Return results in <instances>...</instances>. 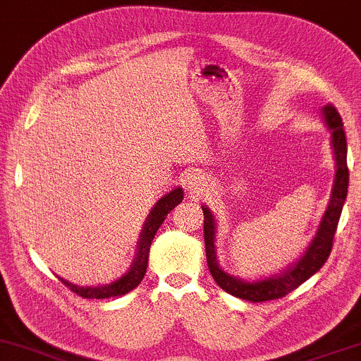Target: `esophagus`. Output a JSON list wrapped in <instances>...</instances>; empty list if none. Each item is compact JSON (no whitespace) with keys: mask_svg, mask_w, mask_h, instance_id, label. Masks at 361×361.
I'll list each match as a JSON object with an SVG mask.
<instances>
[{"mask_svg":"<svg viewBox=\"0 0 361 361\" xmlns=\"http://www.w3.org/2000/svg\"><path fill=\"white\" fill-rule=\"evenodd\" d=\"M202 186H203V180L200 176H190L188 178V190L192 193H198Z\"/></svg>","mask_w":361,"mask_h":361,"instance_id":"obj_1","label":"esophagus"}]
</instances>
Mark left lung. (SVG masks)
Returning <instances> with one entry per match:
<instances>
[{"label": "left lung", "instance_id": "left-lung-1", "mask_svg": "<svg viewBox=\"0 0 361 361\" xmlns=\"http://www.w3.org/2000/svg\"><path fill=\"white\" fill-rule=\"evenodd\" d=\"M323 119L328 129L331 131V145L334 153V161H336V175H334V185L331 190V198H329L328 208L324 212L323 220H321L318 232L311 240L302 257L296 260L293 266L281 272V274L259 279L255 282H247L227 274L222 267L219 266L215 252V219L207 207L203 208V233H205V250H207V264L210 269V274L216 284L224 290H227L232 296L245 299L252 302L272 301V299L284 298L290 290H294L302 282L310 279L312 274L323 267L333 249V238L336 232L340 215L345 205L346 193H348V166H346V136L343 129L341 116L333 106H326L323 109Z\"/></svg>", "mask_w": 361, "mask_h": 361}]
</instances>
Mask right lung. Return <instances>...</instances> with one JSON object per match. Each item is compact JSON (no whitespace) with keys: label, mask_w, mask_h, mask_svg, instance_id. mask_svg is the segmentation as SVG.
Returning a JSON list of instances; mask_svg holds the SVG:
<instances>
[{"label":"right lung","mask_w":361,"mask_h":361,"mask_svg":"<svg viewBox=\"0 0 361 361\" xmlns=\"http://www.w3.org/2000/svg\"><path fill=\"white\" fill-rule=\"evenodd\" d=\"M181 200H183V190L178 186V188L171 190L168 195H164L163 198H159L158 202H156V205L153 207V210H151V214L147 215V220L145 224V228H142L141 232V237H139L136 259H134L131 269H129L121 279H117L106 286H97V288L75 286L72 284V282L62 279V277H60V281H62L63 284L72 290V293H75L77 296H82L85 299H107V298L124 296V294H128L129 290L137 288V284L142 281V277L146 274L151 242H153L156 232H158V228L161 227V224L164 222V219H166V215L178 205V203H181Z\"/></svg>","instance_id":"1"}]
</instances>
